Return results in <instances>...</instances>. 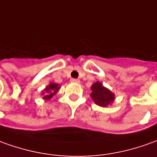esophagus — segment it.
Instances as JSON below:
<instances>
[{
	"label": "esophagus",
	"instance_id": "34e87169",
	"mask_svg": "<svg viewBox=\"0 0 157 157\" xmlns=\"http://www.w3.org/2000/svg\"><path fill=\"white\" fill-rule=\"evenodd\" d=\"M71 82L72 83H77V84H78V83H80V80L79 79H77V78H72Z\"/></svg>",
	"mask_w": 157,
	"mask_h": 157
}]
</instances>
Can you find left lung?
Masks as SVG:
<instances>
[{
	"label": "left lung",
	"instance_id": "8db88e82",
	"mask_svg": "<svg viewBox=\"0 0 157 157\" xmlns=\"http://www.w3.org/2000/svg\"><path fill=\"white\" fill-rule=\"evenodd\" d=\"M91 93H90V97L97 105L100 107H108L111 105L115 99V96L109 89L103 86L101 82L97 81L94 83L91 87Z\"/></svg>",
	"mask_w": 157,
	"mask_h": 157
}]
</instances>
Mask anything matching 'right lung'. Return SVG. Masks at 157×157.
<instances>
[{"instance_id": "add662e5", "label": "right lung", "mask_w": 157, "mask_h": 157, "mask_svg": "<svg viewBox=\"0 0 157 157\" xmlns=\"http://www.w3.org/2000/svg\"><path fill=\"white\" fill-rule=\"evenodd\" d=\"M60 87L61 86L59 84H56L55 82H52L49 85H48L45 87V89L42 91L43 99L45 100V101L50 100L52 97L57 94V92L59 91V90L60 89Z\"/></svg>"}]
</instances>
